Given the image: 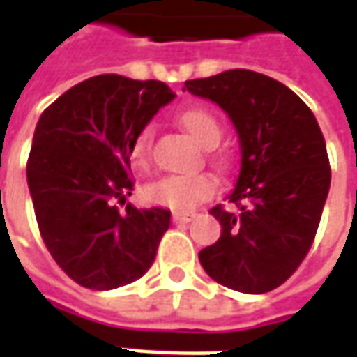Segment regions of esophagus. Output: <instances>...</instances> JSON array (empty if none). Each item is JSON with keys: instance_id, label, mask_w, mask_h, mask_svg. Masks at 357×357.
<instances>
[{"instance_id": "1", "label": "esophagus", "mask_w": 357, "mask_h": 357, "mask_svg": "<svg viewBox=\"0 0 357 357\" xmlns=\"http://www.w3.org/2000/svg\"><path fill=\"white\" fill-rule=\"evenodd\" d=\"M197 218V213H174L172 214V220L176 222V225H183V222H190V220H195Z\"/></svg>"}]
</instances>
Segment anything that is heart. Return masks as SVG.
Segmentation results:
<instances>
[{"instance_id": "heart-1", "label": "heart", "mask_w": 357, "mask_h": 357, "mask_svg": "<svg viewBox=\"0 0 357 357\" xmlns=\"http://www.w3.org/2000/svg\"><path fill=\"white\" fill-rule=\"evenodd\" d=\"M178 123L185 127L200 144L213 146L218 143L222 127L220 121L213 111L204 107H190L178 113ZM151 127H143L139 130L129 144V157L132 165L139 171L149 169L151 160ZM218 167H227L228 160L225 157H216ZM218 188V183L208 172H195V174H169L162 176L144 188V199L155 206L171 208L176 213H188L195 211L199 204L213 199Z\"/></svg>"}]
</instances>
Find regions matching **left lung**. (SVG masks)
<instances>
[{"label":"left lung","instance_id":"1","mask_svg":"<svg viewBox=\"0 0 357 357\" xmlns=\"http://www.w3.org/2000/svg\"><path fill=\"white\" fill-rule=\"evenodd\" d=\"M185 87L227 111L242 155L232 208H211L222 232L200 250V264L230 290L270 292L294 274L316 238L332 178L322 130L294 91L256 71L230 69Z\"/></svg>","mask_w":357,"mask_h":357}]
</instances>
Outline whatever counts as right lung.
I'll return each instance as SVG.
<instances>
[{"instance_id":"right-lung-1","label":"right lung","mask_w":357,"mask_h":357,"mask_svg":"<svg viewBox=\"0 0 357 357\" xmlns=\"http://www.w3.org/2000/svg\"><path fill=\"white\" fill-rule=\"evenodd\" d=\"M172 97L160 81L97 75L65 91L35 127L27 185L37 227L79 286L113 290L155 262L171 213L124 204L135 186L129 144Z\"/></svg>"}]
</instances>
